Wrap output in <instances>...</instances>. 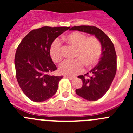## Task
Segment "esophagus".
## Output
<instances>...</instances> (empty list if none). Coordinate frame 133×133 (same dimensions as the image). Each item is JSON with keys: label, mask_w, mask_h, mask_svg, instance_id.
<instances>
[{"label": "esophagus", "mask_w": 133, "mask_h": 133, "mask_svg": "<svg viewBox=\"0 0 133 133\" xmlns=\"http://www.w3.org/2000/svg\"><path fill=\"white\" fill-rule=\"evenodd\" d=\"M65 77L69 78L70 80H73V79H75V78H76V77H74V76H65Z\"/></svg>", "instance_id": "34e87169"}]
</instances>
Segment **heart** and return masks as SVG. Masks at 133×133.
<instances>
[{"instance_id":"obj_1","label":"heart","mask_w":133,"mask_h":133,"mask_svg":"<svg viewBox=\"0 0 133 133\" xmlns=\"http://www.w3.org/2000/svg\"><path fill=\"white\" fill-rule=\"evenodd\" d=\"M66 41L77 48L75 60H66L59 66V71L63 75H77L82 72L84 65L92 66L99 61L102 53L101 44L95 36L87 37L79 32H73L66 36ZM50 55L52 61L59 63L63 58L60 41L56 40L51 44Z\"/></svg>"}]
</instances>
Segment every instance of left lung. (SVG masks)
<instances>
[{"label":"left lung","mask_w":133,"mask_h":133,"mask_svg":"<svg viewBox=\"0 0 133 133\" xmlns=\"http://www.w3.org/2000/svg\"><path fill=\"white\" fill-rule=\"evenodd\" d=\"M70 30L95 35L101 43V57L98 64L90 71L92 76H89V73L78 76L83 84L76 89V93L82 98L90 101H97L107 92L117 72V55L114 44L103 30L94 26H73ZM85 76L89 78H85Z\"/></svg>","instance_id":"1"}]
</instances>
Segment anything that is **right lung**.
<instances>
[{
    "mask_svg": "<svg viewBox=\"0 0 133 133\" xmlns=\"http://www.w3.org/2000/svg\"><path fill=\"white\" fill-rule=\"evenodd\" d=\"M69 27L43 26L31 30L22 40L15 57L16 77L29 99L43 102L52 97L63 76L50 73L56 70L50 55L53 41Z\"/></svg>",
    "mask_w": 133,
    "mask_h": 133,
    "instance_id": "right-lung-1",
    "label": "right lung"
}]
</instances>
